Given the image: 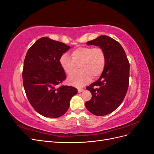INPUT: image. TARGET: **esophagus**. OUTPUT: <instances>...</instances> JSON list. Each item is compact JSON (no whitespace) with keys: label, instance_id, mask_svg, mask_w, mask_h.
<instances>
[{"label":"esophagus","instance_id":"1","mask_svg":"<svg viewBox=\"0 0 154 154\" xmlns=\"http://www.w3.org/2000/svg\"><path fill=\"white\" fill-rule=\"evenodd\" d=\"M83 91V88H78V92H79V93L82 92Z\"/></svg>","mask_w":154,"mask_h":154}]
</instances>
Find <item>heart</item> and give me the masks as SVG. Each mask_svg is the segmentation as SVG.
Masks as SVG:
<instances>
[{
    "instance_id": "heart-1",
    "label": "heart",
    "mask_w": 154,
    "mask_h": 154,
    "mask_svg": "<svg viewBox=\"0 0 154 154\" xmlns=\"http://www.w3.org/2000/svg\"><path fill=\"white\" fill-rule=\"evenodd\" d=\"M71 57L63 54L60 58V66L68 75H71L78 66L81 71L68 78L70 85L81 87L89 82L92 78L100 76L104 71L106 64V55L100 47L91 46L78 48L71 53Z\"/></svg>"
}]
</instances>
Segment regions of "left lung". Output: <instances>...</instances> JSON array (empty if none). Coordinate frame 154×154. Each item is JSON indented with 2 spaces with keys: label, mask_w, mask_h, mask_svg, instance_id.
I'll list each match as a JSON object with an SVG mask.
<instances>
[{
  "label": "left lung",
  "mask_w": 154,
  "mask_h": 154,
  "mask_svg": "<svg viewBox=\"0 0 154 154\" xmlns=\"http://www.w3.org/2000/svg\"><path fill=\"white\" fill-rule=\"evenodd\" d=\"M87 44L99 46L104 50L106 64L98 80L87 87L92 96L85 106L94 115H107L122 104L127 94L130 64L122 46L108 36H100Z\"/></svg>",
  "instance_id": "8db88e82"
}]
</instances>
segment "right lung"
Returning a JSON list of instances; mask_svg holds the SVG:
<instances>
[{
  "mask_svg": "<svg viewBox=\"0 0 154 154\" xmlns=\"http://www.w3.org/2000/svg\"><path fill=\"white\" fill-rule=\"evenodd\" d=\"M70 49L60 42L42 37L27 51L22 72L23 85L30 104L44 117L59 118L67 111L76 88L57 85L66 78L60 58Z\"/></svg>",
  "mask_w": 154,
  "mask_h": 154,
  "instance_id": "right-lung-1",
  "label": "right lung"
}]
</instances>
